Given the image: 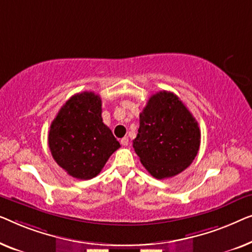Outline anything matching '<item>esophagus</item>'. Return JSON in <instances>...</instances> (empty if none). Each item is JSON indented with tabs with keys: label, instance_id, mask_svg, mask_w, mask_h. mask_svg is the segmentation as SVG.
Masks as SVG:
<instances>
[{
	"label": "esophagus",
	"instance_id": "obj_1",
	"mask_svg": "<svg viewBox=\"0 0 252 252\" xmlns=\"http://www.w3.org/2000/svg\"><path fill=\"white\" fill-rule=\"evenodd\" d=\"M120 143H121L122 146H127V144H129V138L123 137L122 139H121V141H120Z\"/></svg>",
	"mask_w": 252,
	"mask_h": 252
}]
</instances>
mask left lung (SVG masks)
I'll return each mask as SVG.
<instances>
[{"label": "left lung", "mask_w": 252, "mask_h": 252, "mask_svg": "<svg viewBox=\"0 0 252 252\" xmlns=\"http://www.w3.org/2000/svg\"><path fill=\"white\" fill-rule=\"evenodd\" d=\"M201 143L197 121L175 94L160 91L139 115L133 148L154 178H170L195 158Z\"/></svg>", "instance_id": "1"}]
</instances>
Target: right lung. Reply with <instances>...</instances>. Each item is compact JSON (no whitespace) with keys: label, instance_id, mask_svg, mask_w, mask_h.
Segmentation results:
<instances>
[{"label":"right lung","instance_id":"add662e5","mask_svg":"<svg viewBox=\"0 0 252 252\" xmlns=\"http://www.w3.org/2000/svg\"><path fill=\"white\" fill-rule=\"evenodd\" d=\"M48 141L58 165L82 180L97 176L121 146L102 122L100 97L88 91L72 95L59 109Z\"/></svg>","mask_w":252,"mask_h":252}]
</instances>
